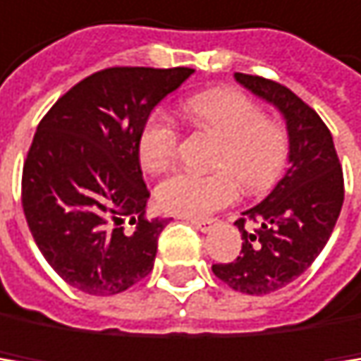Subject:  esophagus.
I'll return each instance as SVG.
<instances>
[{"mask_svg": "<svg viewBox=\"0 0 361 361\" xmlns=\"http://www.w3.org/2000/svg\"><path fill=\"white\" fill-rule=\"evenodd\" d=\"M192 227H197L199 231H210L214 227V221H207V219H186Z\"/></svg>", "mask_w": 361, "mask_h": 361, "instance_id": "1", "label": "esophagus"}]
</instances>
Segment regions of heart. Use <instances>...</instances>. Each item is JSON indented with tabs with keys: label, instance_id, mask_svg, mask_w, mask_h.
Returning <instances> with one entry per match:
<instances>
[{
	"label": "heart",
	"instance_id": "heart-1",
	"mask_svg": "<svg viewBox=\"0 0 361 361\" xmlns=\"http://www.w3.org/2000/svg\"><path fill=\"white\" fill-rule=\"evenodd\" d=\"M192 126L223 138L214 169L219 173L197 175L179 171L169 175L156 188L162 210L179 216H207L238 197V182L249 192L271 188L281 177L290 138L275 118H267L262 108L247 94L235 90H214L192 97L184 106ZM179 149V132L166 114H154L140 132L138 158L145 171L169 169Z\"/></svg>",
	"mask_w": 361,
	"mask_h": 361
}]
</instances>
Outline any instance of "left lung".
I'll return each instance as SVG.
<instances>
[{
  "label": "left lung",
  "instance_id": "left-lung-1",
  "mask_svg": "<svg viewBox=\"0 0 361 361\" xmlns=\"http://www.w3.org/2000/svg\"><path fill=\"white\" fill-rule=\"evenodd\" d=\"M233 78L281 112L290 169L264 201L243 212L257 228H245L246 219L235 221L243 235L240 255L212 271L238 293L269 295L305 273L327 245L342 210L344 179L331 132L303 99L267 78Z\"/></svg>",
  "mask_w": 361,
  "mask_h": 361
}]
</instances>
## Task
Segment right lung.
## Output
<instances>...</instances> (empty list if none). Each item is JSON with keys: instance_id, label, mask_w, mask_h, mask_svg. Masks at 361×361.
<instances>
[{"instance_id": "add662e5", "label": "right lung", "mask_w": 361, "mask_h": 361, "mask_svg": "<svg viewBox=\"0 0 361 361\" xmlns=\"http://www.w3.org/2000/svg\"><path fill=\"white\" fill-rule=\"evenodd\" d=\"M195 68L112 66L75 84L38 123L21 203L49 267L82 293L110 297L145 279L169 219H147L138 138Z\"/></svg>"}]
</instances>
